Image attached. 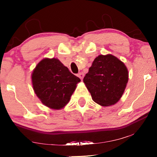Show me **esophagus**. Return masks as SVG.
Instances as JSON below:
<instances>
[{
    "label": "esophagus",
    "mask_w": 157,
    "mask_h": 157,
    "mask_svg": "<svg viewBox=\"0 0 157 157\" xmlns=\"http://www.w3.org/2000/svg\"><path fill=\"white\" fill-rule=\"evenodd\" d=\"M78 76L81 79V80H82V79L83 78V77H84V74H83V72L79 73V74H78Z\"/></svg>",
    "instance_id": "esophagus-1"
}]
</instances>
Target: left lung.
Segmentation results:
<instances>
[{"label":"left lung","mask_w":157,"mask_h":157,"mask_svg":"<svg viewBox=\"0 0 157 157\" xmlns=\"http://www.w3.org/2000/svg\"><path fill=\"white\" fill-rule=\"evenodd\" d=\"M128 80L123 62L111 54L99 55L94 59L83 78L92 99L102 106H110L121 98Z\"/></svg>","instance_id":"1"}]
</instances>
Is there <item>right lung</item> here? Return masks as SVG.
<instances>
[{
  "label": "right lung",
  "mask_w": 157,
  "mask_h": 157,
  "mask_svg": "<svg viewBox=\"0 0 157 157\" xmlns=\"http://www.w3.org/2000/svg\"><path fill=\"white\" fill-rule=\"evenodd\" d=\"M31 80L34 92L42 104L54 110L65 107L81 81L56 58L42 59L32 72Z\"/></svg>",
  "instance_id": "add662e5"
}]
</instances>
